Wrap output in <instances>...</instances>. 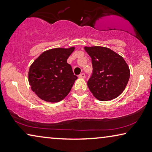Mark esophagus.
I'll use <instances>...</instances> for the list:
<instances>
[{
	"instance_id": "esophagus-1",
	"label": "esophagus",
	"mask_w": 152,
	"mask_h": 152,
	"mask_svg": "<svg viewBox=\"0 0 152 152\" xmlns=\"http://www.w3.org/2000/svg\"><path fill=\"white\" fill-rule=\"evenodd\" d=\"M78 77H79V78H85V74L84 73H82V74H80V75H78Z\"/></svg>"
}]
</instances>
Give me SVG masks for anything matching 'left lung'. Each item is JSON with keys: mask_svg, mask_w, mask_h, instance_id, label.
Listing matches in <instances>:
<instances>
[{"mask_svg": "<svg viewBox=\"0 0 152 152\" xmlns=\"http://www.w3.org/2000/svg\"><path fill=\"white\" fill-rule=\"evenodd\" d=\"M84 48L92 61L93 74L87 82L90 91L100 101L117 98L130 78V71L126 61L108 48L85 46Z\"/></svg>", "mask_w": 152, "mask_h": 152, "instance_id": "1", "label": "left lung"}]
</instances>
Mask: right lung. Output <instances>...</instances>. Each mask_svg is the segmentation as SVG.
Returning a JSON list of instances; mask_svg holds the SVG:
<instances>
[{"instance_id": "1", "label": "right lung", "mask_w": 152, "mask_h": 152, "mask_svg": "<svg viewBox=\"0 0 152 152\" xmlns=\"http://www.w3.org/2000/svg\"><path fill=\"white\" fill-rule=\"evenodd\" d=\"M75 47L56 48L42 53L31 64L28 83L42 100L58 102L66 97L78 78L67 63Z\"/></svg>"}]
</instances>
